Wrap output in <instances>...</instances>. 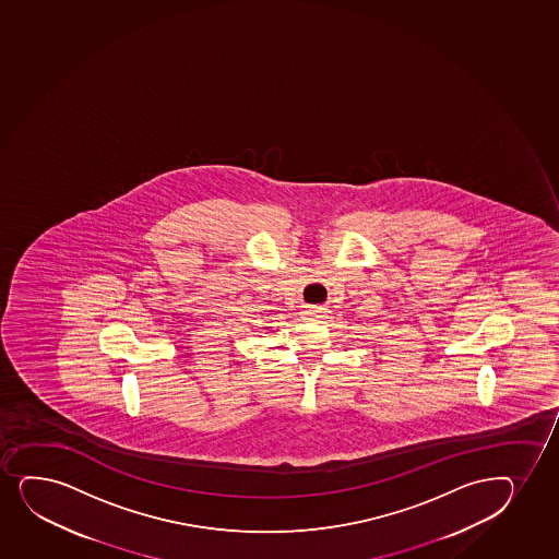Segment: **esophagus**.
Instances as JSON below:
<instances>
[{
  "mask_svg": "<svg viewBox=\"0 0 559 559\" xmlns=\"http://www.w3.org/2000/svg\"><path fill=\"white\" fill-rule=\"evenodd\" d=\"M322 313H324V309H322V308L311 309V311H309V317H319V314H322Z\"/></svg>",
  "mask_w": 559,
  "mask_h": 559,
  "instance_id": "esophagus-1",
  "label": "esophagus"
}]
</instances>
